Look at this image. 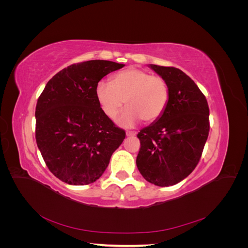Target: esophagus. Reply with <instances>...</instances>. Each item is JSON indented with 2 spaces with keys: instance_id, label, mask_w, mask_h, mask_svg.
<instances>
[{
  "instance_id": "34e87169",
  "label": "esophagus",
  "mask_w": 248,
  "mask_h": 248,
  "mask_svg": "<svg viewBox=\"0 0 248 248\" xmlns=\"http://www.w3.org/2000/svg\"><path fill=\"white\" fill-rule=\"evenodd\" d=\"M136 132L134 131H126V136L127 137H133V136H136Z\"/></svg>"
}]
</instances>
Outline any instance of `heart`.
<instances>
[{"instance_id": "1", "label": "heart", "mask_w": 248, "mask_h": 248, "mask_svg": "<svg viewBox=\"0 0 248 248\" xmlns=\"http://www.w3.org/2000/svg\"><path fill=\"white\" fill-rule=\"evenodd\" d=\"M95 97L103 114L109 119L117 117L125 102L127 108L118 123L129 127L140 119L146 123L159 119L168 107L170 87L161 77L130 67L112 76L110 82H97Z\"/></svg>"}]
</instances>
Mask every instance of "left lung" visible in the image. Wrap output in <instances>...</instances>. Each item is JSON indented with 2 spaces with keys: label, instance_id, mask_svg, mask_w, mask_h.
<instances>
[{
  "label": "left lung",
  "instance_id": "1",
  "mask_svg": "<svg viewBox=\"0 0 248 248\" xmlns=\"http://www.w3.org/2000/svg\"><path fill=\"white\" fill-rule=\"evenodd\" d=\"M167 80L170 100L162 116L142 128L137 166L157 186L179 183L196 169L210 130L205 95L188 76L175 67L149 66Z\"/></svg>",
  "mask_w": 248,
  "mask_h": 248
}]
</instances>
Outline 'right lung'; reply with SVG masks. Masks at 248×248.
Listing matches in <instances>:
<instances>
[{"mask_svg":"<svg viewBox=\"0 0 248 248\" xmlns=\"http://www.w3.org/2000/svg\"><path fill=\"white\" fill-rule=\"evenodd\" d=\"M124 64L104 60L72 64L52 77L37 101L36 142L61 181L87 185L99 179L125 131L103 114L95 86Z\"/></svg>","mask_w":248,"mask_h":248,"instance_id":"add662e5","label":"right lung"}]
</instances>
